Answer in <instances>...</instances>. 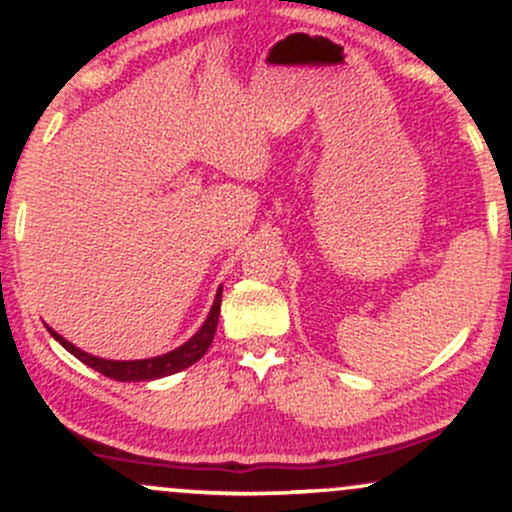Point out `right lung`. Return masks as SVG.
I'll return each instance as SVG.
<instances>
[{
    "mask_svg": "<svg viewBox=\"0 0 512 512\" xmlns=\"http://www.w3.org/2000/svg\"><path fill=\"white\" fill-rule=\"evenodd\" d=\"M219 313H221V289L216 293L214 305H211L207 320H204V325L199 327L197 334H192L185 344L178 346V349L168 351V354L142 358V361H108V358L91 356L86 354V351L76 349L72 342H67V339L60 337L52 327H48V332L69 351V354H74L81 363H86V366L98 370V373L105 375V378L120 380V383H142V380L166 378V375H173L178 373V370L190 368L192 363H197L199 358L207 354L211 342H214L216 325H219Z\"/></svg>",
    "mask_w": 512,
    "mask_h": 512,
    "instance_id": "add662e5",
    "label": "right lung"
}]
</instances>
